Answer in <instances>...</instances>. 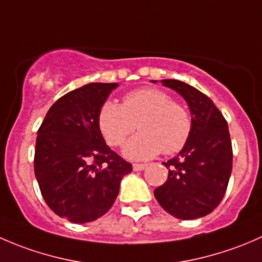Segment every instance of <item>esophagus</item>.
Returning a JSON list of instances; mask_svg holds the SVG:
<instances>
[{"mask_svg":"<svg viewBox=\"0 0 262 262\" xmlns=\"http://www.w3.org/2000/svg\"><path fill=\"white\" fill-rule=\"evenodd\" d=\"M146 167H147V165H143V163H134L133 165L134 171H143Z\"/></svg>","mask_w":262,"mask_h":262,"instance_id":"34e87169","label":"esophagus"}]
</instances>
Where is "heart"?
<instances>
[{
    "instance_id": "obj_1",
    "label": "heart",
    "mask_w": 262,
    "mask_h": 262,
    "mask_svg": "<svg viewBox=\"0 0 262 262\" xmlns=\"http://www.w3.org/2000/svg\"><path fill=\"white\" fill-rule=\"evenodd\" d=\"M97 124L110 146H121L136 130L123 153L129 160L143 161L158 153L173 155L184 148L192 129L191 116L167 92L141 89L126 94L123 104L106 100L100 107Z\"/></svg>"
}]
</instances>
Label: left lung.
<instances>
[{"label":"left lung","mask_w":262,"mask_h":262,"mask_svg":"<svg viewBox=\"0 0 262 262\" xmlns=\"http://www.w3.org/2000/svg\"><path fill=\"white\" fill-rule=\"evenodd\" d=\"M161 83L187 102L192 129L179 155L163 162L168 178L155 189V196L175 218H202L218 207L231 178L233 153L228 124L212 100L195 87L178 80Z\"/></svg>","instance_id":"obj_1"}]
</instances>
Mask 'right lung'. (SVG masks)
Here are the masks:
<instances>
[{"mask_svg":"<svg viewBox=\"0 0 262 262\" xmlns=\"http://www.w3.org/2000/svg\"><path fill=\"white\" fill-rule=\"evenodd\" d=\"M118 83H89L52 105L38 130L35 178L48 207L72 223H87L114 204L132 165L105 143L100 107Z\"/></svg>","mask_w":262,"mask_h":262,"instance_id":"right-lung-1","label":"right lung"}]
</instances>
